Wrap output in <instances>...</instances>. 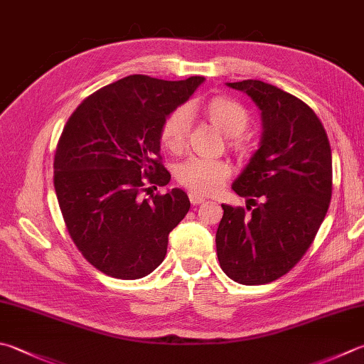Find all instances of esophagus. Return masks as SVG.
I'll return each mask as SVG.
<instances>
[{
  "label": "esophagus",
  "mask_w": 364,
  "mask_h": 364,
  "mask_svg": "<svg viewBox=\"0 0 364 364\" xmlns=\"http://www.w3.org/2000/svg\"><path fill=\"white\" fill-rule=\"evenodd\" d=\"M188 198H190V203L193 204V205H198V204L204 203V198H203V196H200L198 193H190V195H188Z\"/></svg>",
  "instance_id": "34e87169"
}]
</instances>
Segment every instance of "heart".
I'll return each instance as SVG.
<instances>
[{"mask_svg": "<svg viewBox=\"0 0 364 364\" xmlns=\"http://www.w3.org/2000/svg\"><path fill=\"white\" fill-rule=\"evenodd\" d=\"M205 114L214 125L230 136V146L235 150L242 149L237 136L249 127V112L236 100L228 97H214L205 105ZM191 128V109L181 106L174 109L161 125L160 138L163 146L174 154H179L187 146ZM231 174V166L223 160L193 159L185 160L176 168V179L185 188L198 195H212L222 188Z\"/></svg>", "mask_w": 364, "mask_h": 364, "instance_id": "b5f03b06", "label": "heart"}]
</instances>
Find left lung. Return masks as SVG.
<instances>
[{
	"label": "left lung",
	"instance_id": "obj_1",
	"mask_svg": "<svg viewBox=\"0 0 364 364\" xmlns=\"http://www.w3.org/2000/svg\"><path fill=\"white\" fill-rule=\"evenodd\" d=\"M228 87L257 102L263 136L232 183L239 196L250 198L251 212L222 204L217 257L235 282L263 285L289 272L314 242L331 201V147L317 114L304 101L262 80L230 82Z\"/></svg>",
	"mask_w": 364,
	"mask_h": 364
}]
</instances>
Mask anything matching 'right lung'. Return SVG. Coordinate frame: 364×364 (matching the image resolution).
Returning <instances> with one entry per match:
<instances>
[{
  "instance_id": "add662e5",
  "label": "right lung",
  "mask_w": 364,
  "mask_h": 364,
  "mask_svg": "<svg viewBox=\"0 0 364 364\" xmlns=\"http://www.w3.org/2000/svg\"><path fill=\"white\" fill-rule=\"evenodd\" d=\"M203 80L128 75L87 97L61 132L53 159L61 215L74 245L106 276L152 272L187 215L183 190L144 193L171 181L160 156L161 125Z\"/></svg>"
}]
</instances>
